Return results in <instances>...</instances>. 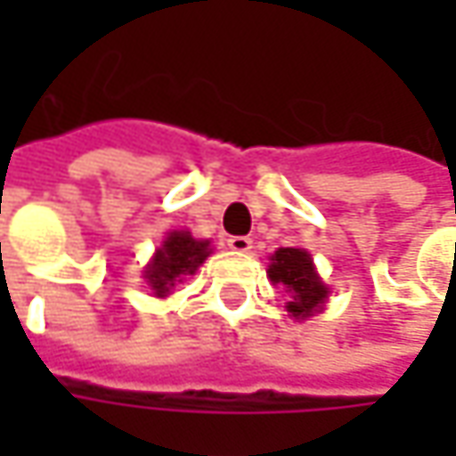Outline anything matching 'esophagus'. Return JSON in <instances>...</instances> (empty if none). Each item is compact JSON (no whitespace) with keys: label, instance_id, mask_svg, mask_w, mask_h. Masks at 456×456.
I'll return each instance as SVG.
<instances>
[{"label":"esophagus","instance_id":"34e87169","mask_svg":"<svg viewBox=\"0 0 456 456\" xmlns=\"http://www.w3.org/2000/svg\"><path fill=\"white\" fill-rule=\"evenodd\" d=\"M254 246V240L248 236H231L228 238V248H233L236 254H248Z\"/></svg>","mask_w":456,"mask_h":456}]
</instances>
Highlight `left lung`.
<instances>
[{
  "label": "left lung",
  "mask_w": 456,
  "mask_h": 456,
  "mask_svg": "<svg viewBox=\"0 0 456 456\" xmlns=\"http://www.w3.org/2000/svg\"><path fill=\"white\" fill-rule=\"evenodd\" d=\"M269 276L273 284H281L291 294L289 312L294 317L314 314L327 299V287L320 281L305 248H279L272 256Z\"/></svg>",
  "instance_id": "left-lung-1"
}]
</instances>
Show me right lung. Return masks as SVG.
Returning a JSON list of instances; mask_svg holds the SVG:
<instances>
[{
    "label": "right lung",
    "mask_w": 456,
    "mask_h": 456,
    "mask_svg": "<svg viewBox=\"0 0 456 456\" xmlns=\"http://www.w3.org/2000/svg\"><path fill=\"white\" fill-rule=\"evenodd\" d=\"M208 254H210L208 240H195L187 231L169 233L150 264V269L144 272L154 294L167 297V291L175 287V281H180V276L198 272V266L208 258Z\"/></svg>",
    "instance_id": "1"
}]
</instances>
